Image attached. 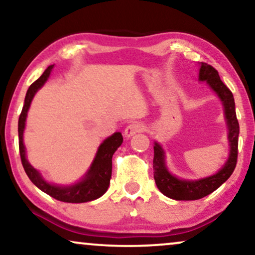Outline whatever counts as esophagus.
I'll list each match as a JSON object with an SVG mask.
<instances>
[{
  "instance_id": "1",
  "label": "esophagus",
  "mask_w": 255,
  "mask_h": 255,
  "mask_svg": "<svg viewBox=\"0 0 255 255\" xmlns=\"http://www.w3.org/2000/svg\"><path fill=\"white\" fill-rule=\"evenodd\" d=\"M142 130H144V124L140 123V122H132V123H130L125 128L124 134L125 137L130 138L133 134L138 133V132H141Z\"/></svg>"
}]
</instances>
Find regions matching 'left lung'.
<instances>
[{
	"label": "left lung",
	"mask_w": 255,
	"mask_h": 255,
	"mask_svg": "<svg viewBox=\"0 0 255 255\" xmlns=\"http://www.w3.org/2000/svg\"><path fill=\"white\" fill-rule=\"evenodd\" d=\"M200 81H205L209 87L217 94L224 107V117L228 125V140L230 146L229 158L224 166L214 175L203 177L200 180H183L173 175L166 166L165 151L159 142H154V158H153V169L154 180L158 189L165 196L176 201H195L208 196L209 194L222 186L231 176L237 165L238 158V135L239 123L236 115V104L233 95L219 78L218 72L212 66L201 62Z\"/></svg>",
	"instance_id": "left-lung-1"
}]
</instances>
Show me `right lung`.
I'll return each mask as SVG.
<instances>
[{"label":"right lung","instance_id":"1","mask_svg":"<svg viewBox=\"0 0 255 255\" xmlns=\"http://www.w3.org/2000/svg\"><path fill=\"white\" fill-rule=\"evenodd\" d=\"M53 66L54 65L48 66L45 69L43 75L38 80H36L29 87V89L26 92L24 106L18 120L20 160H22L24 170H25L26 175L29 176L31 182L39 188L41 191H44V193L50 195L51 197L61 202H67V203H85V202L94 201L96 198L101 197L108 190L111 179V170H113V155L116 152V149L122 145V142H123V135H122L121 132H115L113 135L108 137L99 146V149H97L96 155L94 158L89 169L87 170L85 176L76 183L69 184V186H61V184L47 182L41 176V174L36 168H33L30 165V162L27 161L25 146H24L23 142V133L24 128H25V121L31 102H32L36 93L45 85L47 79L50 78Z\"/></svg>","mask_w":255,"mask_h":255}]
</instances>
